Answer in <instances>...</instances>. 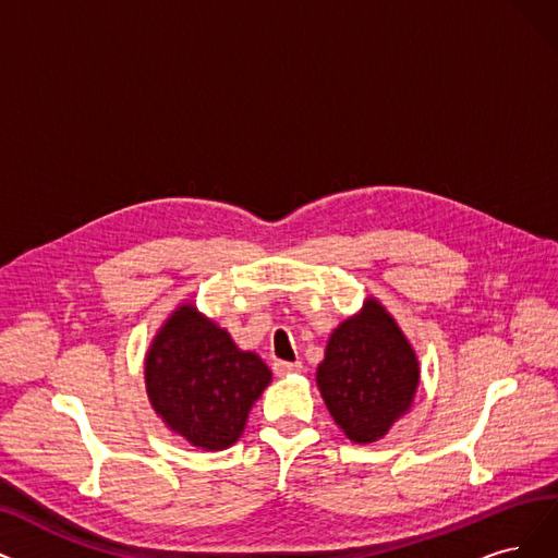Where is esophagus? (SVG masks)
<instances>
[{
	"mask_svg": "<svg viewBox=\"0 0 558 558\" xmlns=\"http://www.w3.org/2000/svg\"><path fill=\"white\" fill-rule=\"evenodd\" d=\"M272 368H275V373L279 375V377H283V375H291V373H300L302 371V364L300 362H275L272 364Z\"/></svg>",
	"mask_w": 558,
	"mask_h": 558,
	"instance_id": "34e87169",
	"label": "esophagus"
}]
</instances>
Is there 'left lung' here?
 <instances>
[{"label": "left lung", "instance_id": "left-lung-1", "mask_svg": "<svg viewBox=\"0 0 558 558\" xmlns=\"http://www.w3.org/2000/svg\"><path fill=\"white\" fill-rule=\"evenodd\" d=\"M316 383L348 439H383L418 387V360L389 311L373 298L331 331Z\"/></svg>", "mask_w": 558, "mask_h": 558}]
</instances>
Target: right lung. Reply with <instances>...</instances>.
Here are the masks:
<instances>
[{"mask_svg": "<svg viewBox=\"0 0 558 558\" xmlns=\"http://www.w3.org/2000/svg\"><path fill=\"white\" fill-rule=\"evenodd\" d=\"M144 375L150 405L167 428L204 451L238 441L252 405L272 380L256 352L240 350L194 304L178 306L155 333Z\"/></svg>", "mask_w": 558, "mask_h": 558, "instance_id": "1", "label": "right lung"}]
</instances>
